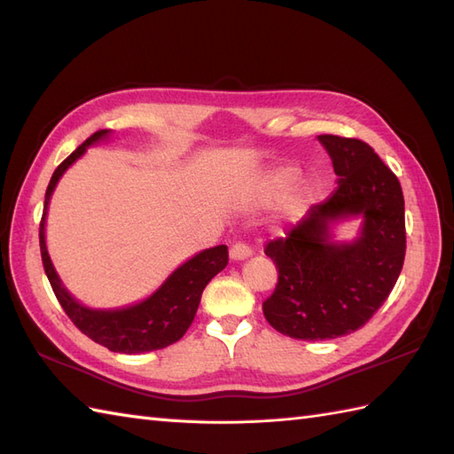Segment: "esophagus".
Instances as JSON below:
<instances>
[{"mask_svg": "<svg viewBox=\"0 0 454 454\" xmlns=\"http://www.w3.org/2000/svg\"><path fill=\"white\" fill-rule=\"evenodd\" d=\"M251 254H253V251L247 243H235L229 248V256L233 258V261H245V258H248Z\"/></svg>", "mask_w": 454, "mask_h": 454, "instance_id": "esophagus-1", "label": "esophagus"}]
</instances>
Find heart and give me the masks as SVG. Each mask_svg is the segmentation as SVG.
Segmentation results:
<instances>
[{
	"label": "heart",
	"mask_w": 454,
	"mask_h": 454,
	"mask_svg": "<svg viewBox=\"0 0 454 454\" xmlns=\"http://www.w3.org/2000/svg\"><path fill=\"white\" fill-rule=\"evenodd\" d=\"M295 180V172L294 170H280L262 182V193L268 198H276L290 186V184ZM313 198V190L308 186V184H301V186L295 188L290 196L288 206L292 211H300L303 209Z\"/></svg>",
	"instance_id": "1"
}]
</instances>
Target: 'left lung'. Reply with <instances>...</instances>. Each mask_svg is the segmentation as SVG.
<instances>
[{
	"mask_svg": "<svg viewBox=\"0 0 454 454\" xmlns=\"http://www.w3.org/2000/svg\"><path fill=\"white\" fill-rule=\"evenodd\" d=\"M339 186L313 206L286 237L264 247L278 284L262 303L282 335L323 340L360 329L394 290L405 258L403 193L397 176L360 138L319 135ZM348 215L365 219L350 246L328 240V223Z\"/></svg>",
	"mask_w": 454,
	"mask_h": 454,
	"instance_id": "1",
	"label": "left lung"
}]
</instances>
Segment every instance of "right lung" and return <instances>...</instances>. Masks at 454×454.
<instances>
[{
  "mask_svg": "<svg viewBox=\"0 0 454 454\" xmlns=\"http://www.w3.org/2000/svg\"><path fill=\"white\" fill-rule=\"evenodd\" d=\"M107 133V129H101V131H96L90 138H86L67 160H62L59 164V168L52 174L49 188H46L44 193V209L39 227L43 266L46 278H49L52 292L60 301L62 309L67 311L70 321L84 333L86 337L107 347L109 350H114V353H149V350L168 347L184 337V333L188 331L193 317H196L203 288H206L207 282L214 278L215 274H219L227 266L229 251L225 245H219L190 258L186 264H182L178 270L172 272L170 278L166 280L149 300L131 305V308L98 311L88 309L74 300L72 295L64 290L59 274L54 272L51 256L46 253V207H49L51 193L54 186H57V182L64 174V170L86 153V146L99 141V138L106 137Z\"/></svg>",
  "mask_w": 454,
  "mask_h": 454,
  "instance_id": "right-lung-1",
  "label": "right lung"
}]
</instances>
